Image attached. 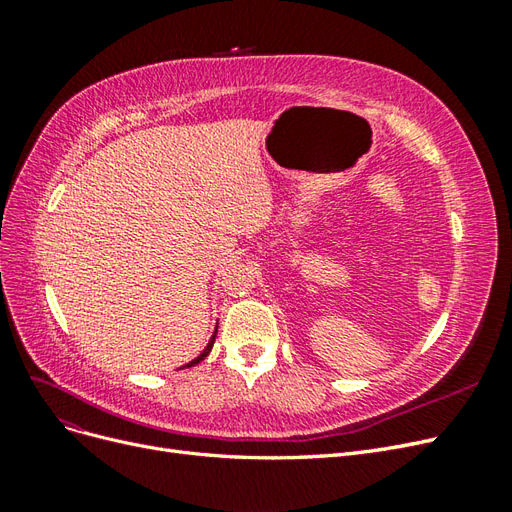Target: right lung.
I'll list each match as a JSON object with an SVG mask.
<instances>
[{"label": "right lung", "instance_id": "1", "mask_svg": "<svg viewBox=\"0 0 512 512\" xmlns=\"http://www.w3.org/2000/svg\"><path fill=\"white\" fill-rule=\"evenodd\" d=\"M215 335H218V327H215V331H213V335H211V339H209V344L205 346V350H203V352H200V354L196 356V359H194V361H190V363H185L183 367H192V365H198L200 361H205V356H207V354L211 352V348H213V342H215ZM183 367H181V369H183Z\"/></svg>", "mask_w": 512, "mask_h": 512}]
</instances>
